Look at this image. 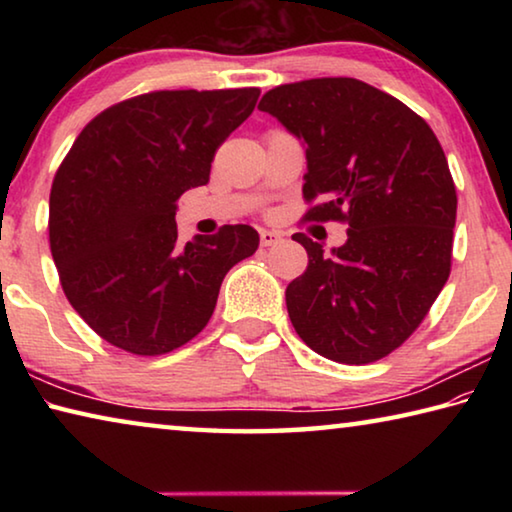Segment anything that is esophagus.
Returning <instances> with one entry per match:
<instances>
[{"label":"esophagus","mask_w":512,"mask_h":512,"mask_svg":"<svg viewBox=\"0 0 512 512\" xmlns=\"http://www.w3.org/2000/svg\"><path fill=\"white\" fill-rule=\"evenodd\" d=\"M280 239H282L280 232H275V230H259V241H262V246H275Z\"/></svg>","instance_id":"34e87169"}]
</instances>
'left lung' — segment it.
Masks as SVG:
<instances>
[{
  "instance_id": "8db88e82",
  "label": "left lung",
  "mask_w": 512,
  "mask_h": 512,
  "mask_svg": "<svg viewBox=\"0 0 512 512\" xmlns=\"http://www.w3.org/2000/svg\"><path fill=\"white\" fill-rule=\"evenodd\" d=\"M259 110L305 146L307 221H345L325 253L296 232L307 271L287 287L302 341L339 363L377 361L409 339L452 268L456 187L427 121L357 79H311L266 92Z\"/></svg>"
}]
</instances>
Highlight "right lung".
Returning a JSON list of instances; mask_svg holds the SVG:
<instances>
[{
  "mask_svg": "<svg viewBox=\"0 0 512 512\" xmlns=\"http://www.w3.org/2000/svg\"><path fill=\"white\" fill-rule=\"evenodd\" d=\"M257 88L162 90L94 117L51 185L60 284L101 339L155 357L207 325L225 273L259 246L250 225L178 241V198L210 183L214 153L255 110Z\"/></svg>",
  "mask_w": 512,
  "mask_h": 512,
  "instance_id": "right-lung-1",
  "label": "right lung"
}]
</instances>
